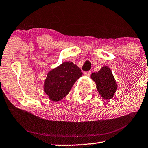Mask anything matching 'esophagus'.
<instances>
[{"instance_id": "esophagus-1", "label": "esophagus", "mask_w": 148, "mask_h": 148, "mask_svg": "<svg viewBox=\"0 0 148 148\" xmlns=\"http://www.w3.org/2000/svg\"><path fill=\"white\" fill-rule=\"evenodd\" d=\"M84 75H86V76H90V75H91V71H86L84 72Z\"/></svg>"}]
</instances>
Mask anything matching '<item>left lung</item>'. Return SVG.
Returning <instances> with one entry per match:
<instances>
[{"instance_id":"left-lung-1","label":"left lung","mask_w":148,"mask_h":148,"mask_svg":"<svg viewBox=\"0 0 148 148\" xmlns=\"http://www.w3.org/2000/svg\"><path fill=\"white\" fill-rule=\"evenodd\" d=\"M91 78L97 85V90L102 98L112 99L117 90L116 80L112 71L108 66H104L99 71L93 73Z\"/></svg>"}]
</instances>
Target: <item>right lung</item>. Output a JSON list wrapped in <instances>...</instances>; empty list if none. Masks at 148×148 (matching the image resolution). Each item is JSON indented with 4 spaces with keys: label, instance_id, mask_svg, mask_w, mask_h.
I'll use <instances>...</instances> for the list:
<instances>
[{
    "label": "right lung",
    "instance_id": "add662e5",
    "mask_svg": "<svg viewBox=\"0 0 148 148\" xmlns=\"http://www.w3.org/2000/svg\"><path fill=\"white\" fill-rule=\"evenodd\" d=\"M82 75L81 69L73 62H63L48 72L44 91L52 101H60L69 93L74 83Z\"/></svg>",
    "mask_w": 148,
    "mask_h": 148
}]
</instances>
